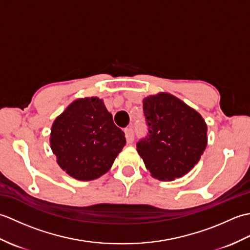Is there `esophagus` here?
<instances>
[{
    "instance_id": "34e87169",
    "label": "esophagus",
    "mask_w": 250,
    "mask_h": 250,
    "mask_svg": "<svg viewBox=\"0 0 250 250\" xmlns=\"http://www.w3.org/2000/svg\"><path fill=\"white\" fill-rule=\"evenodd\" d=\"M125 139L126 142L129 143V144H132L134 141V130L132 128H128L125 130Z\"/></svg>"
}]
</instances>
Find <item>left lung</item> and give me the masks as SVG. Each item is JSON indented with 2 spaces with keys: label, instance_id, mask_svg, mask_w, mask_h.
<instances>
[{
  "label": "left lung",
  "instance_id": "1",
  "mask_svg": "<svg viewBox=\"0 0 250 250\" xmlns=\"http://www.w3.org/2000/svg\"><path fill=\"white\" fill-rule=\"evenodd\" d=\"M148 133L136 144L153 177L173 180L187 174L207 144V126L201 115L168 93L143 101Z\"/></svg>",
  "mask_w": 250,
  "mask_h": 250
}]
</instances>
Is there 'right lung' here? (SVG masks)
Returning <instances> with one entry per match:
<instances>
[{"label": "right lung", "instance_id": "obj_1", "mask_svg": "<svg viewBox=\"0 0 250 250\" xmlns=\"http://www.w3.org/2000/svg\"><path fill=\"white\" fill-rule=\"evenodd\" d=\"M125 145V133L99 98L76 100L51 126L50 146L57 162L78 180L105 174Z\"/></svg>", "mask_w": 250, "mask_h": 250}]
</instances>
